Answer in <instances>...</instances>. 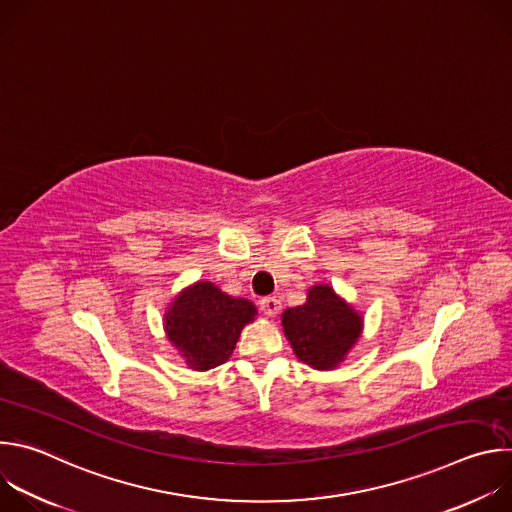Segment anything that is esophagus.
Returning a JSON list of instances; mask_svg holds the SVG:
<instances>
[{"mask_svg": "<svg viewBox=\"0 0 512 512\" xmlns=\"http://www.w3.org/2000/svg\"><path fill=\"white\" fill-rule=\"evenodd\" d=\"M259 306H261V312L265 314V316H269V318H273V316H277V312L281 310V304H279V300L275 298V296H269V298H263L261 302H259Z\"/></svg>", "mask_w": 512, "mask_h": 512, "instance_id": "1", "label": "esophagus"}]
</instances>
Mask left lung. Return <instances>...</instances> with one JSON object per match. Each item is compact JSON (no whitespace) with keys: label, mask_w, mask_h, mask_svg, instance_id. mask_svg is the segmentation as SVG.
Returning a JSON list of instances; mask_svg holds the SVG:
<instances>
[{"label":"left lung","mask_w":512,"mask_h":512,"mask_svg":"<svg viewBox=\"0 0 512 512\" xmlns=\"http://www.w3.org/2000/svg\"><path fill=\"white\" fill-rule=\"evenodd\" d=\"M281 326L302 362L314 371H334L362 336L364 320L332 285L316 283L308 289L306 304L281 314Z\"/></svg>","instance_id":"left-lung-1"}]
</instances>
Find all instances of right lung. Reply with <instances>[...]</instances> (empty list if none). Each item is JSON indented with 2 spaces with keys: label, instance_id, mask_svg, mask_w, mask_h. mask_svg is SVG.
<instances>
[{
  "label": "right lung",
  "instance_id": "right-lung-1",
  "mask_svg": "<svg viewBox=\"0 0 512 512\" xmlns=\"http://www.w3.org/2000/svg\"><path fill=\"white\" fill-rule=\"evenodd\" d=\"M255 318L253 302L229 296L212 281H196L168 304L164 332L188 369L208 371L229 360L241 330Z\"/></svg>",
  "mask_w": 512,
  "mask_h": 512
}]
</instances>
